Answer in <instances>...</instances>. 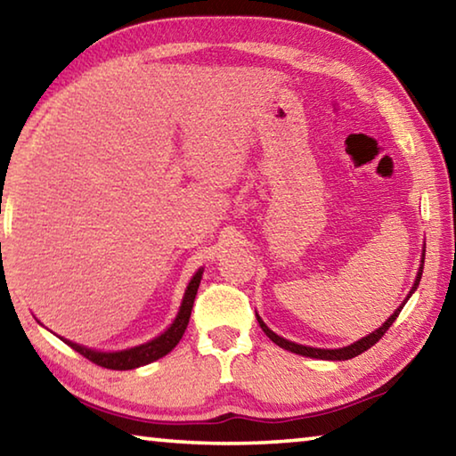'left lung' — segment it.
I'll return each mask as SVG.
<instances>
[{
	"label": "left lung",
	"mask_w": 456,
	"mask_h": 456,
	"mask_svg": "<svg viewBox=\"0 0 456 456\" xmlns=\"http://www.w3.org/2000/svg\"><path fill=\"white\" fill-rule=\"evenodd\" d=\"M422 264H424V257H422ZM420 277H422V265L419 269V275H416V281L412 285V291L419 288ZM412 291L408 293V297L412 296ZM403 307H404V304L400 305L398 310L382 323V328H378L370 336L362 338V339H358V342H354L352 346H346V348H339V350H322V348H310V346H302V344H293V342H289V339H283V338H280L277 334H273V331L269 330L259 318H257V322H259L261 330L265 331V336L272 339V342H275L277 346H280V348H283V350H289L293 354H299V356H310V358H320V360H350V358L360 356V354L366 352L368 348H372V346L378 342V339H380L386 334V331H388V328L392 326V323H395V320L398 318V314L403 312Z\"/></svg>",
	"instance_id": "left-lung-1"
}]
</instances>
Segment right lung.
<instances>
[{
	"label": "right lung",
	"mask_w": 456,
	"mask_h": 456,
	"mask_svg": "<svg viewBox=\"0 0 456 456\" xmlns=\"http://www.w3.org/2000/svg\"><path fill=\"white\" fill-rule=\"evenodd\" d=\"M200 277H203V269H199V272L192 275L189 288H187V291H184L179 315H176L175 322L171 323V328H168L165 334H160L159 338L151 339V342L136 346V348H130V350H122V352H96V350H90V348H84V346L74 344V342H70V339H64V338L61 339H64L70 348L82 354L84 358H88L90 362H94L96 366H102L108 370H133L138 366L151 364V362L167 356V354L171 352L176 344H179V339L183 338L184 330H187V326H189L192 302H195Z\"/></svg>",
	"instance_id": "obj_1"
}]
</instances>
